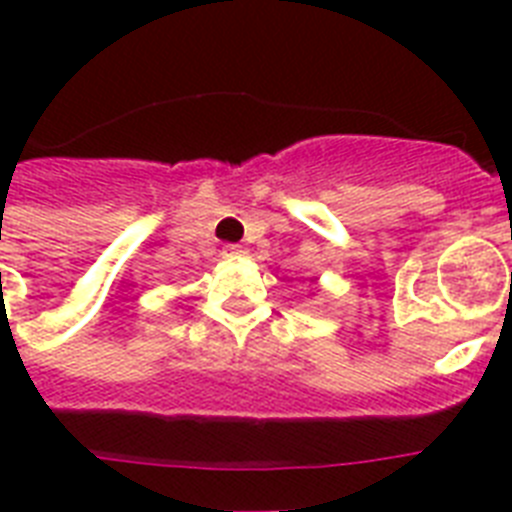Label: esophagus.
<instances>
[{"instance_id":"esophagus-1","label":"esophagus","mask_w":512,"mask_h":512,"mask_svg":"<svg viewBox=\"0 0 512 512\" xmlns=\"http://www.w3.org/2000/svg\"><path fill=\"white\" fill-rule=\"evenodd\" d=\"M239 255H244L242 244H226V247H223V257H239Z\"/></svg>"}]
</instances>
